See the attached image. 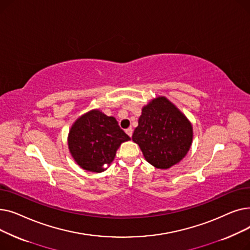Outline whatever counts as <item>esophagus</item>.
<instances>
[{
	"label": "esophagus",
	"instance_id": "1",
	"mask_svg": "<svg viewBox=\"0 0 250 250\" xmlns=\"http://www.w3.org/2000/svg\"><path fill=\"white\" fill-rule=\"evenodd\" d=\"M125 133H126L129 137H132V135H133V128H132V127H127V128L125 129Z\"/></svg>",
	"mask_w": 250,
	"mask_h": 250
}]
</instances>
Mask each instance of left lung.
Masks as SVG:
<instances>
[{
  "label": "left lung",
  "instance_id": "left-lung-1",
  "mask_svg": "<svg viewBox=\"0 0 250 250\" xmlns=\"http://www.w3.org/2000/svg\"><path fill=\"white\" fill-rule=\"evenodd\" d=\"M192 138L191 123L165 96L143 106L132 137L147 162L159 169H168L185 158Z\"/></svg>",
  "mask_w": 250,
  "mask_h": 250
}]
</instances>
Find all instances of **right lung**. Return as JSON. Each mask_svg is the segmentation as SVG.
<instances>
[{"instance_id":"right-lung-1","label":"right lung","mask_w":250,"mask_h":250,"mask_svg":"<svg viewBox=\"0 0 250 250\" xmlns=\"http://www.w3.org/2000/svg\"><path fill=\"white\" fill-rule=\"evenodd\" d=\"M129 140L115 117L92 109L72 125L68 146L73 159L82 169L100 173L110 166L122 144Z\"/></svg>"}]
</instances>
